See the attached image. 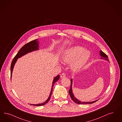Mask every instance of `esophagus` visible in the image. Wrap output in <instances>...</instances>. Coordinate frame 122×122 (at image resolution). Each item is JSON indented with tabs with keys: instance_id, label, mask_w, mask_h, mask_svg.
Returning <instances> with one entry per match:
<instances>
[{
	"instance_id": "obj_1",
	"label": "esophagus",
	"mask_w": 122,
	"mask_h": 122,
	"mask_svg": "<svg viewBox=\"0 0 122 122\" xmlns=\"http://www.w3.org/2000/svg\"><path fill=\"white\" fill-rule=\"evenodd\" d=\"M66 73H63L61 74L60 77H61V78H65V77H66Z\"/></svg>"
}]
</instances>
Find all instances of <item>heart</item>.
Returning <instances> with one entry per match:
<instances>
[{"label": "heart", "mask_w": 122, "mask_h": 122, "mask_svg": "<svg viewBox=\"0 0 122 122\" xmlns=\"http://www.w3.org/2000/svg\"><path fill=\"white\" fill-rule=\"evenodd\" d=\"M90 57V52L84 50L82 47L76 46L67 50L63 54L62 60L63 62L72 64V67L74 70H78L87 63Z\"/></svg>", "instance_id": "heart-1"}]
</instances>
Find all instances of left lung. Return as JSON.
<instances>
[{
    "instance_id": "8db88e82",
    "label": "left lung",
    "mask_w": 122,
    "mask_h": 122,
    "mask_svg": "<svg viewBox=\"0 0 122 122\" xmlns=\"http://www.w3.org/2000/svg\"><path fill=\"white\" fill-rule=\"evenodd\" d=\"M100 55L101 56V59H104L105 60H106L107 61H109V59L108 58L107 55L105 54L104 53H103L102 50H100ZM72 79H71V85H70V89L69 90V93L70 94V96L71 97V99H72V100L73 101V102H75L76 103H78V104H91L93 103L94 102H96V101H97V100L94 101H93V102H80L79 100H78L77 98H76V97L73 96V93L72 92Z\"/></svg>"
}]
</instances>
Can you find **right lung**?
Listing matches in <instances>:
<instances>
[{
    "mask_svg": "<svg viewBox=\"0 0 122 122\" xmlns=\"http://www.w3.org/2000/svg\"><path fill=\"white\" fill-rule=\"evenodd\" d=\"M38 47H39V41L38 40V39H35L34 40H33L31 42H30L29 43H27V44H25L24 46H23L21 49L19 50V51L18 52V53L17 54L15 55L14 58L13 59V60H12V62L11 63V67H10V70H11V73H10V75H11V76H12V71H13V69L14 68V65H15V63H16V61L17 60V59L19 58L20 57H21V56L24 55L25 54H26L28 53L31 52L32 51H33L34 50H36L38 49ZM59 75H58L57 76H56V77H55L54 78L53 82V85L51 88V92L50 94L49 95V98H48V99L44 102L40 104H30V105H34V106H42L46 104V103H47L49 102L50 97L51 96L52 93V90H53V86L54 84V83L56 82L57 81L59 80Z\"/></svg>",
    "mask_w": 122,
    "mask_h": 122,
    "instance_id": "right-lung-1",
    "label": "right lung"
}]
</instances>
